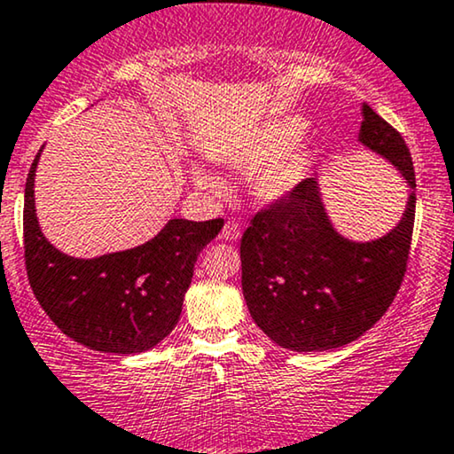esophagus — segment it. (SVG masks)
Here are the masks:
<instances>
[{
    "label": "esophagus",
    "mask_w": 454,
    "mask_h": 454,
    "mask_svg": "<svg viewBox=\"0 0 454 454\" xmlns=\"http://www.w3.org/2000/svg\"><path fill=\"white\" fill-rule=\"evenodd\" d=\"M240 232H243V228H240L239 222H226L223 223L222 237L226 240H237L240 237Z\"/></svg>",
    "instance_id": "1"
}]
</instances>
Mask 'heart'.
Masks as SVG:
<instances>
[{
	"label": "heart",
	"instance_id": "heart-1",
	"mask_svg": "<svg viewBox=\"0 0 454 454\" xmlns=\"http://www.w3.org/2000/svg\"><path fill=\"white\" fill-rule=\"evenodd\" d=\"M306 129L301 119L291 114L272 117L232 145L217 148V159L231 168L255 171L254 191L262 200L274 203L289 197L308 176L309 154L297 146ZM194 182L205 191H220V180L209 171H194Z\"/></svg>",
	"mask_w": 454,
	"mask_h": 454
}]
</instances>
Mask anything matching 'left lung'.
<instances>
[{
    "label": "left lung",
    "instance_id": "1",
    "mask_svg": "<svg viewBox=\"0 0 454 454\" xmlns=\"http://www.w3.org/2000/svg\"><path fill=\"white\" fill-rule=\"evenodd\" d=\"M360 142L409 184L403 220L371 243L343 239L326 217L317 177L251 217L240 239L243 295L251 318L280 348L335 349L380 320L403 285L415 226V169L403 136L363 105Z\"/></svg>",
    "mask_w": 454,
    "mask_h": 454
}]
</instances>
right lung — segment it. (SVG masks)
I'll return each mask as SVG.
<instances>
[{"instance_id": "obj_1", "label": "right lung", "mask_w": 454, "mask_h": 454, "mask_svg": "<svg viewBox=\"0 0 454 454\" xmlns=\"http://www.w3.org/2000/svg\"><path fill=\"white\" fill-rule=\"evenodd\" d=\"M37 153L27 176L22 234L25 263L39 306L59 329L106 354L146 352L180 320L200 251L223 220H169L157 237L128 251L77 260L48 243L35 215Z\"/></svg>"}]
</instances>
